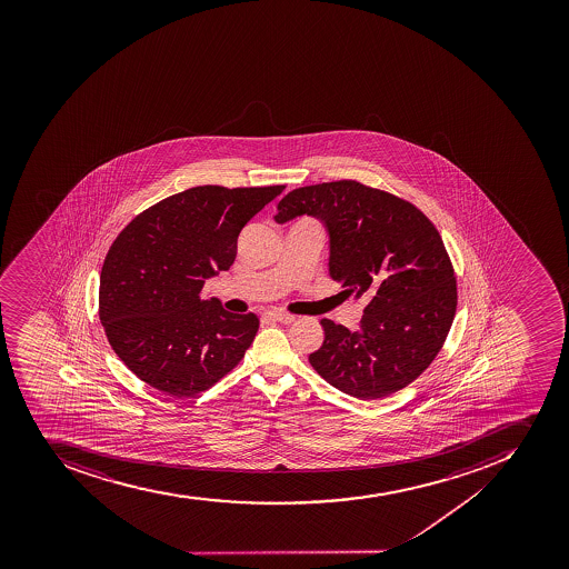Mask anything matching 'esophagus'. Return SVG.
I'll list each match as a JSON object with an SVG mask.
<instances>
[{"label":"esophagus","mask_w":569,"mask_h":569,"mask_svg":"<svg viewBox=\"0 0 569 569\" xmlns=\"http://www.w3.org/2000/svg\"><path fill=\"white\" fill-rule=\"evenodd\" d=\"M267 317L274 320V322L291 323L295 322V315L286 311H267Z\"/></svg>","instance_id":"34e87169"}]
</instances>
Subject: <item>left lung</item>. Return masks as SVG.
Returning <instances> with one entry per match:
<instances>
[{
    "label": "left lung",
    "mask_w": 569,
    "mask_h": 569,
    "mask_svg": "<svg viewBox=\"0 0 569 569\" xmlns=\"http://www.w3.org/2000/svg\"><path fill=\"white\" fill-rule=\"evenodd\" d=\"M300 214L326 223L332 280L366 298L358 331L320 320L326 338L309 362L360 400L400 391L437 358L457 311V277L440 232L411 201L357 180L295 189L278 201L274 220Z\"/></svg>",
    "instance_id": "obj_1"
}]
</instances>
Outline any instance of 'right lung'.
<instances>
[{
  "label": "right lung",
  "mask_w": 569,
  "mask_h": 569,
  "mask_svg": "<svg viewBox=\"0 0 569 569\" xmlns=\"http://www.w3.org/2000/svg\"><path fill=\"white\" fill-rule=\"evenodd\" d=\"M286 186H200L132 218L101 267L98 312L121 362L171 397H194L237 368L254 312L201 300L206 278L237 258L238 234Z\"/></svg>",
  "instance_id": "add662e5"
}]
</instances>
